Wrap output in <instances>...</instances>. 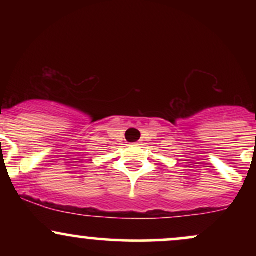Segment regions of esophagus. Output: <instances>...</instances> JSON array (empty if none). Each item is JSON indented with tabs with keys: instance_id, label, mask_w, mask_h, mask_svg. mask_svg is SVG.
I'll return each mask as SVG.
<instances>
[{
	"instance_id": "esophagus-1",
	"label": "esophagus",
	"mask_w": 256,
	"mask_h": 256,
	"mask_svg": "<svg viewBox=\"0 0 256 256\" xmlns=\"http://www.w3.org/2000/svg\"><path fill=\"white\" fill-rule=\"evenodd\" d=\"M140 144H142V143H140V142H136V143H134V146H140Z\"/></svg>"
}]
</instances>
